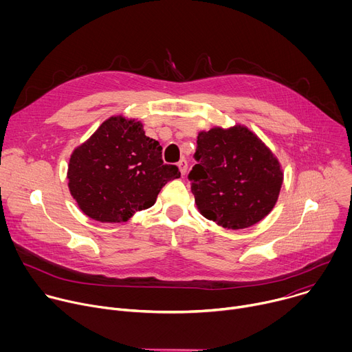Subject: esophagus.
Listing matches in <instances>:
<instances>
[{
    "label": "esophagus",
    "mask_w": 352,
    "mask_h": 352,
    "mask_svg": "<svg viewBox=\"0 0 352 352\" xmlns=\"http://www.w3.org/2000/svg\"><path fill=\"white\" fill-rule=\"evenodd\" d=\"M178 168H179V171H181V175H185V174H186L188 163H186V160H185V159H182V160H179V162H178Z\"/></svg>",
    "instance_id": "34e87169"
}]
</instances>
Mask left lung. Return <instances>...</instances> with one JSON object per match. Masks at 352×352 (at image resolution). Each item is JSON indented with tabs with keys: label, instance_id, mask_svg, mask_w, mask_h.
Listing matches in <instances>:
<instances>
[{
	"label": "left lung",
	"instance_id": "8db88e82",
	"mask_svg": "<svg viewBox=\"0 0 352 352\" xmlns=\"http://www.w3.org/2000/svg\"><path fill=\"white\" fill-rule=\"evenodd\" d=\"M195 160L188 178L195 204L208 220L241 230L273 210L283 170L272 150L246 126L199 132Z\"/></svg>",
	"mask_w": 352,
	"mask_h": 352
}]
</instances>
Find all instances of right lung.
<instances>
[{"instance_id":"1","label":"right lung","mask_w":352,"mask_h":352,"mask_svg":"<svg viewBox=\"0 0 352 352\" xmlns=\"http://www.w3.org/2000/svg\"><path fill=\"white\" fill-rule=\"evenodd\" d=\"M162 150L140 121L106 120L69 159L68 188L79 209L96 221L124 223L152 208L162 188L181 177L163 163Z\"/></svg>"}]
</instances>
